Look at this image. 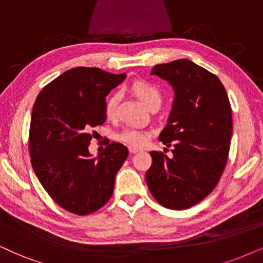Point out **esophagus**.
Returning a JSON list of instances; mask_svg holds the SVG:
<instances>
[{"label": "esophagus", "mask_w": 263, "mask_h": 263, "mask_svg": "<svg viewBox=\"0 0 263 263\" xmlns=\"http://www.w3.org/2000/svg\"><path fill=\"white\" fill-rule=\"evenodd\" d=\"M128 151H129V153H131V154H135V153H138L139 151H141V149L136 148V147H129Z\"/></svg>", "instance_id": "34e87169"}]
</instances>
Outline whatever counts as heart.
<instances>
[{"label": "heart", "instance_id": "b5f03b06", "mask_svg": "<svg viewBox=\"0 0 263 263\" xmlns=\"http://www.w3.org/2000/svg\"><path fill=\"white\" fill-rule=\"evenodd\" d=\"M132 92L135 93L136 97L141 101L143 104L147 107L149 110L152 108L160 107L162 101L161 91L152 82L144 81V80H138L131 85ZM118 96L112 95L107 99L105 103V116L109 120H112L116 116V108H118ZM148 131H143L138 128H125L116 135V139L125 144L131 145V147H143L147 144L149 139Z\"/></svg>", "mask_w": 263, "mask_h": 263}]
</instances>
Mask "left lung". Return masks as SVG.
<instances>
[{"label": "left lung", "instance_id": "left-lung-1", "mask_svg": "<svg viewBox=\"0 0 263 263\" xmlns=\"http://www.w3.org/2000/svg\"><path fill=\"white\" fill-rule=\"evenodd\" d=\"M151 74L175 92L159 136L172 156L151 152L145 181L159 204L183 210L208 197L223 174L233 131L231 104L220 79L188 59L155 65Z\"/></svg>", "mask_w": 263, "mask_h": 263}]
</instances>
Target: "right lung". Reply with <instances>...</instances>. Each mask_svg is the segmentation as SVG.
I'll return each mask as SVG.
<instances>
[{
  "instance_id": "add662e5",
  "label": "right lung",
  "mask_w": 263,
  "mask_h": 263,
  "mask_svg": "<svg viewBox=\"0 0 263 263\" xmlns=\"http://www.w3.org/2000/svg\"><path fill=\"white\" fill-rule=\"evenodd\" d=\"M125 78L79 66L49 82L35 101L29 135L32 168L49 197L72 214L88 215L107 204L128 155L116 142L97 158L88 152L92 128L107 120L105 97Z\"/></svg>"
}]
</instances>
